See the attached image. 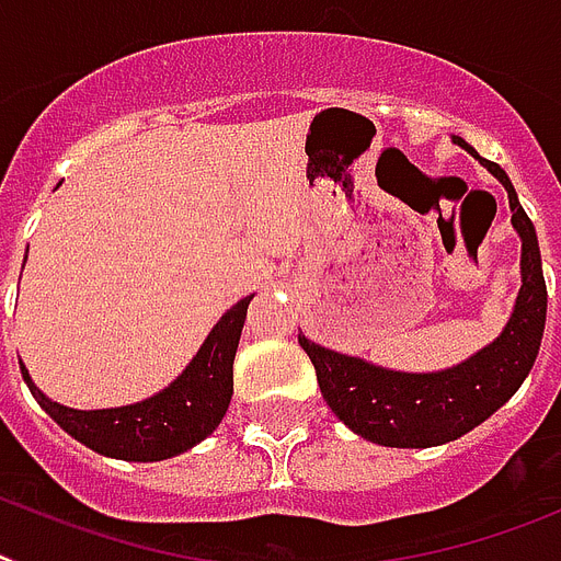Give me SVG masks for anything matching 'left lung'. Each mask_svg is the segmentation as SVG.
Masks as SVG:
<instances>
[{"label":"left lung","instance_id":"8db88e82","mask_svg":"<svg viewBox=\"0 0 561 561\" xmlns=\"http://www.w3.org/2000/svg\"><path fill=\"white\" fill-rule=\"evenodd\" d=\"M456 142L473 151L461 137H456ZM481 163L507 188L513 226L522 238L519 298L513 318L493 344L453 369L415 375L392 373L353 355L332 353L298 335V344L312 358L318 387L332 413L367 442L383 447H436L461 438L519 390L539 355L548 314V286L541 275L536 229L519 206L507 174L490 160Z\"/></svg>","mask_w":561,"mask_h":561}]
</instances>
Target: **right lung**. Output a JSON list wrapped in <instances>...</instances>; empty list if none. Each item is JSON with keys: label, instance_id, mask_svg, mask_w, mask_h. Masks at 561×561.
<instances>
[{"label": "right lung", "instance_id": "obj_1", "mask_svg": "<svg viewBox=\"0 0 561 561\" xmlns=\"http://www.w3.org/2000/svg\"><path fill=\"white\" fill-rule=\"evenodd\" d=\"M249 298L229 309L208 332L206 344L180 375L178 381L146 398L140 404L114 407V410H71L50 401L39 392L27 369L22 367L27 390L34 392L39 407L59 427L91 447L123 461H163L180 456L224 421L231 401V364L238 353L240 330L247 321Z\"/></svg>", "mask_w": 561, "mask_h": 561}]
</instances>
